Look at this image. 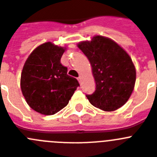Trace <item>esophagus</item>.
Listing matches in <instances>:
<instances>
[{"instance_id":"obj_1","label":"esophagus","mask_w":157,"mask_h":157,"mask_svg":"<svg viewBox=\"0 0 157 157\" xmlns=\"http://www.w3.org/2000/svg\"><path fill=\"white\" fill-rule=\"evenodd\" d=\"M81 79H82L81 76H79V77H78V78H77V80H78L79 82H80V81H81Z\"/></svg>"}]
</instances>
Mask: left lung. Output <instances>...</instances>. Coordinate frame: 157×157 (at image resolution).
I'll return each instance as SVG.
<instances>
[{"label": "left lung", "instance_id": "1", "mask_svg": "<svg viewBox=\"0 0 157 157\" xmlns=\"http://www.w3.org/2000/svg\"><path fill=\"white\" fill-rule=\"evenodd\" d=\"M87 56L95 80V91L86 97L91 105L111 112L129 99L136 80V70L131 58L117 42L96 35L91 40L77 44Z\"/></svg>", "mask_w": 157, "mask_h": 157}]
</instances>
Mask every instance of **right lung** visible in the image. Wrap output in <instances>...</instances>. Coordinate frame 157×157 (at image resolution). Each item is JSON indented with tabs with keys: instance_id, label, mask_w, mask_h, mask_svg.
Here are the masks:
<instances>
[{
	"instance_id": "right-lung-1",
	"label": "right lung",
	"mask_w": 157,
	"mask_h": 157,
	"mask_svg": "<svg viewBox=\"0 0 157 157\" xmlns=\"http://www.w3.org/2000/svg\"><path fill=\"white\" fill-rule=\"evenodd\" d=\"M66 50V47L46 42L31 52L24 64L21 90L29 107L39 113L53 115L60 111L80 85L61 64Z\"/></svg>"
}]
</instances>
